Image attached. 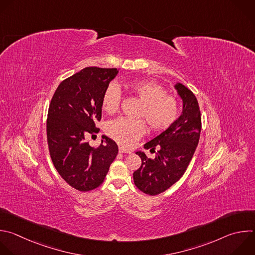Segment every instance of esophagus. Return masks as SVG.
<instances>
[{
    "label": "esophagus",
    "mask_w": 255,
    "mask_h": 255,
    "mask_svg": "<svg viewBox=\"0 0 255 255\" xmlns=\"http://www.w3.org/2000/svg\"><path fill=\"white\" fill-rule=\"evenodd\" d=\"M119 152H121V153H128V154H130L132 151H131L130 149H127V148L123 147V146H119Z\"/></svg>",
    "instance_id": "esophagus-1"
}]
</instances>
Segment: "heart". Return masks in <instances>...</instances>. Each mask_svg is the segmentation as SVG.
Returning a JSON list of instances; mask_svg holds the SVG:
<instances>
[{
  "label": "heart",
  "mask_w": 255,
  "mask_h": 255,
  "mask_svg": "<svg viewBox=\"0 0 255 255\" xmlns=\"http://www.w3.org/2000/svg\"><path fill=\"white\" fill-rule=\"evenodd\" d=\"M125 88L142 105L137 116L144 117L153 131H163L170 127L177 119L178 101L172 95L167 94L162 85L151 80H133L125 84ZM122 95L117 85L110 84L102 96V109L107 114L116 113L121 105ZM146 130V124L142 119H129L119 117L107 122L105 131L109 137L118 143L131 146Z\"/></svg>",
  "instance_id": "heart-1"
}]
</instances>
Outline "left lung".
Returning a JSON list of instances; mask_svg holds the SVG:
<instances>
[{
	"mask_svg": "<svg viewBox=\"0 0 255 255\" xmlns=\"http://www.w3.org/2000/svg\"><path fill=\"white\" fill-rule=\"evenodd\" d=\"M175 88L183 101L181 116L144 145L150 152H156L155 158H148L141 151L136 152L142 164L133 173L134 183L139 190L149 195L164 192L182 177L200 138L201 113L198 101L184 85L178 83Z\"/></svg>",
	"mask_w": 255,
	"mask_h": 255,
	"instance_id": "obj_1",
	"label": "left lung"
}]
</instances>
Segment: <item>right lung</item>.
Segmentation results:
<instances>
[{"label": "right lung", "mask_w": 255, "mask_h": 255, "mask_svg": "<svg viewBox=\"0 0 255 255\" xmlns=\"http://www.w3.org/2000/svg\"><path fill=\"white\" fill-rule=\"evenodd\" d=\"M116 68L87 67L65 79L56 89L48 110L47 141L50 156L60 176L76 190L99 187L118 154L115 141L102 136L98 147L86 141L99 132L102 96Z\"/></svg>", "instance_id": "obj_1"}]
</instances>
